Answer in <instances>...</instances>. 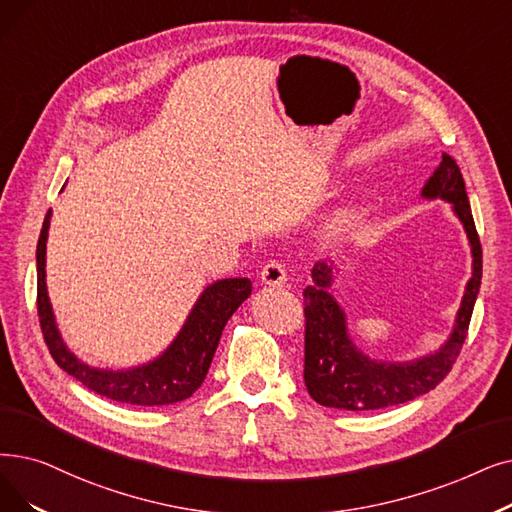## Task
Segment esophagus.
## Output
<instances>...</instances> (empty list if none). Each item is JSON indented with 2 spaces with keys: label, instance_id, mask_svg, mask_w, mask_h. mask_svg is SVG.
Returning a JSON list of instances; mask_svg holds the SVG:
<instances>
[{
  "label": "esophagus",
  "instance_id": "obj_1",
  "mask_svg": "<svg viewBox=\"0 0 512 512\" xmlns=\"http://www.w3.org/2000/svg\"><path fill=\"white\" fill-rule=\"evenodd\" d=\"M286 276H288L286 268H284V263H280V261L265 263L263 270H261V282L270 284V286H282L286 282Z\"/></svg>",
  "mask_w": 512,
  "mask_h": 512
}]
</instances>
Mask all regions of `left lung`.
<instances>
[{
	"mask_svg": "<svg viewBox=\"0 0 512 512\" xmlns=\"http://www.w3.org/2000/svg\"><path fill=\"white\" fill-rule=\"evenodd\" d=\"M422 196L443 198L454 205L456 215L464 224L473 251V278L466 284V293L456 318V326L448 343L435 355L410 364L372 362L355 349L347 335L343 309L328 295L330 268L318 263L311 276L314 286L303 291L305 316V366L303 379L307 393L320 406L339 410H381L410 402L435 389L450 374L460 349L469 335L475 299L481 286V242L471 213L469 196L464 190L460 167L450 154H441V163L429 177Z\"/></svg>",
	"mask_w": 512,
	"mask_h": 512,
	"instance_id": "8db88e82",
	"label": "left lung"
}]
</instances>
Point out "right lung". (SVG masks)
Wrapping results in <instances>:
<instances>
[{"mask_svg": "<svg viewBox=\"0 0 512 512\" xmlns=\"http://www.w3.org/2000/svg\"><path fill=\"white\" fill-rule=\"evenodd\" d=\"M50 215L43 219V228L37 242V316L54 362L75 376L87 389L131 406H167L184 402L203 385L215 355L221 330L238 305L251 295L249 278L219 280L196 301L192 314L171 347L146 366L110 372L96 370L81 364L75 355L64 347L46 291V240L50 228Z\"/></svg>", "mask_w": 512, "mask_h": 512, "instance_id": "1", "label": "right lung"}]
</instances>
